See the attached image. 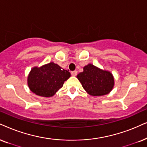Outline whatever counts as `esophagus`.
I'll list each match as a JSON object with an SVG mask.
<instances>
[{
	"instance_id": "esophagus-1",
	"label": "esophagus",
	"mask_w": 147,
	"mask_h": 147,
	"mask_svg": "<svg viewBox=\"0 0 147 147\" xmlns=\"http://www.w3.org/2000/svg\"><path fill=\"white\" fill-rule=\"evenodd\" d=\"M77 75V72L76 71V70H74V71L71 72V75L73 76V77H75Z\"/></svg>"
}]
</instances>
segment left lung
Returning a JSON list of instances; mask_svg holds the SVG:
<instances>
[{
  "label": "left lung",
  "instance_id": "1",
  "mask_svg": "<svg viewBox=\"0 0 147 147\" xmlns=\"http://www.w3.org/2000/svg\"><path fill=\"white\" fill-rule=\"evenodd\" d=\"M77 78L87 94L93 96H105L111 92L115 81L112 73L96 67L92 64L83 67Z\"/></svg>",
  "mask_w": 147,
  "mask_h": 147
}]
</instances>
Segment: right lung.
Returning a JSON list of instances; mask_svg holds the SVG:
<instances>
[{"mask_svg":"<svg viewBox=\"0 0 147 147\" xmlns=\"http://www.w3.org/2000/svg\"><path fill=\"white\" fill-rule=\"evenodd\" d=\"M70 77L68 70L53 62L32 68L28 77L30 90L42 97H51Z\"/></svg>","mask_w":147,"mask_h":147,"instance_id":"right-lung-1","label":"right lung"}]
</instances>
